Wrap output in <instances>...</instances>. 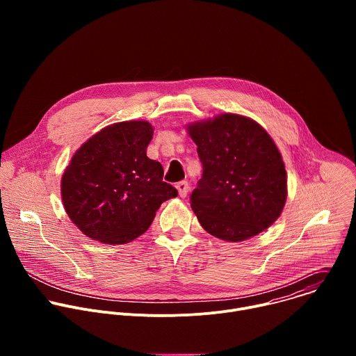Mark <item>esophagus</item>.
Segmentation results:
<instances>
[{
    "label": "esophagus",
    "instance_id": "esophagus-1",
    "mask_svg": "<svg viewBox=\"0 0 356 356\" xmlns=\"http://www.w3.org/2000/svg\"><path fill=\"white\" fill-rule=\"evenodd\" d=\"M176 188H177L180 197H186L187 193H188V190H190V186H188L187 181H179V183L176 184Z\"/></svg>",
    "mask_w": 356,
    "mask_h": 356
}]
</instances>
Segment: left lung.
Masks as SVG:
<instances>
[{
  "instance_id": "8db88e82",
  "label": "left lung",
  "mask_w": 356,
  "mask_h": 356,
  "mask_svg": "<svg viewBox=\"0 0 356 356\" xmlns=\"http://www.w3.org/2000/svg\"><path fill=\"white\" fill-rule=\"evenodd\" d=\"M188 134L202 165L190 195L201 227L228 242L245 241L270 227L284 207L287 180L269 134L236 114L191 124Z\"/></svg>"
}]
</instances>
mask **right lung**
I'll return each mask as SVG.
<instances>
[{"mask_svg": "<svg viewBox=\"0 0 356 356\" xmlns=\"http://www.w3.org/2000/svg\"><path fill=\"white\" fill-rule=\"evenodd\" d=\"M154 128L146 121L110 125L91 136L62 177L70 220L91 239L122 245L142 235L163 201L177 190L163 181V168L146 156Z\"/></svg>", "mask_w": 356, "mask_h": 356, "instance_id": "1", "label": "right lung"}]
</instances>
